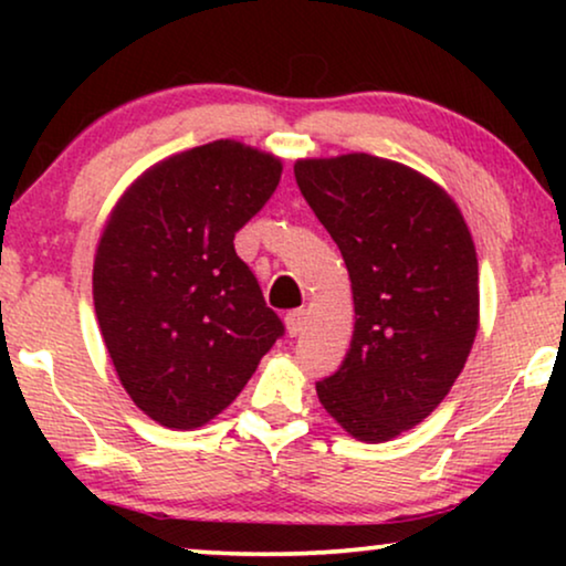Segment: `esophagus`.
Instances as JSON below:
<instances>
[{"label": "esophagus", "instance_id": "1", "mask_svg": "<svg viewBox=\"0 0 566 566\" xmlns=\"http://www.w3.org/2000/svg\"><path fill=\"white\" fill-rule=\"evenodd\" d=\"M306 327V312L304 308H293V312L285 314V329H289L291 337H298Z\"/></svg>", "mask_w": 566, "mask_h": 566}]
</instances>
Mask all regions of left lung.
Returning <instances> with one entry per match:
<instances>
[{
    "label": "left lung",
    "instance_id": "left-lung-1",
    "mask_svg": "<svg viewBox=\"0 0 566 566\" xmlns=\"http://www.w3.org/2000/svg\"><path fill=\"white\" fill-rule=\"evenodd\" d=\"M301 196L350 273L355 332L316 384L322 407L366 443L422 422L463 370L479 324V268L451 198L397 161L345 154L293 167Z\"/></svg>",
    "mask_w": 566,
    "mask_h": 566
}]
</instances>
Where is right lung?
<instances>
[{
    "instance_id": "add662e5",
    "label": "right lung",
    "mask_w": 566,
    "mask_h": 566,
    "mask_svg": "<svg viewBox=\"0 0 566 566\" xmlns=\"http://www.w3.org/2000/svg\"><path fill=\"white\" fill-rule=\"evenodd\" d=\"M277 180L275 157L213 142L151 167L111 213L95 314L123 389L165 428L213 420L285 335L234 250Z\"/></svg>"
}]
</instances>
